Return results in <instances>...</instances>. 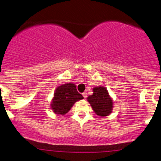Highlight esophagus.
<instances>
[{
	"label": "esophagus",
	"mask_w": 161,
	"mask_h": 161,
	"mask_svg": "<svg viewBox=\"0 0 161 161\" xmlns=\"http://www.w3.org/2000/svg\"><path fill=\"white\" fill-rule=\"evenodd\" d=\"M82 96H83V97L84 98H86L87 97V92H82Z\"/></svg>",
	"instance_id": "esophagus-1"
}]
</instances>
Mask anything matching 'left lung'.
Segmentation results:
<instances>
[{
	"mask_svg": "<svg viewBox=\"0 0 161 161\" xmlns=\"http://www.w3.org/2000/svg\"><path fill=\"white\" fill-rule=\"evenodd\" d=\"M93 94L87 97L92 110L100 117L108 116L113 109V100L108 91L103 86L94 87Z\"/></svg>",
	"mask_w": 161,
	"mask_h": 161,
	"instance_id": "8db88e82",
	"label": "left lung"
}]
</instances>
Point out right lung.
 <instances>
[{
    "label": "right lung",
    "mask_w": 161,
    "mask_h": 161,
    "mask_svg": "<svg viewBox=\"0 0 161 161\" xmlns=\"http://www.w3.org/2000/svg\"><path fill=\"white\" fill-rule=\"evenodd\" d=\"M82 99L83 97L78 92L75 84H64L55 90L50 107L55 114L64 115L69 111L76 101Z\"/></svg>",
    "instance_id": "right-lung-1"
}]
</instances>
